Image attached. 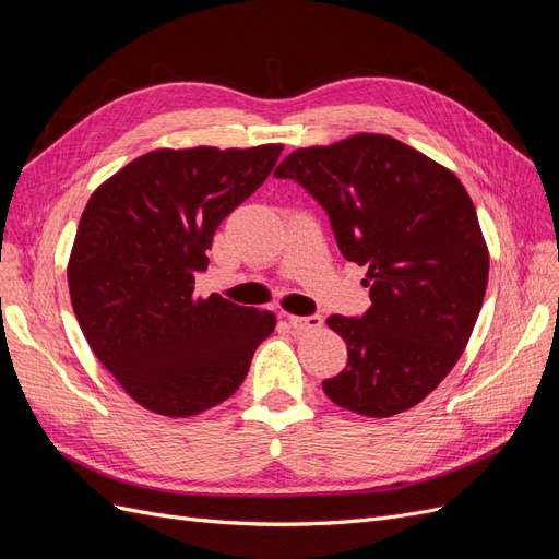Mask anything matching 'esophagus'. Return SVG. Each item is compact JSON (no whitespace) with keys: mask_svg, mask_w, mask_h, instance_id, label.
I'll return each instance as SVG.
<instances>
[{"mask_svg":"<svg viewBox=\"0 0 559 559\" xmlns=\"http://www.w3.org/2000/svg\"><path fill=\"white\" fill-rule=\"evenodd\" d=\"M286 319H289V324L296 331H314V329H321V324H324V319H321V314H310V317L289 314Z\"/></svg>","mask_w":559,"mask_h":559,"instance_id":"34e87169","label":"esophagus"}]
</instances>
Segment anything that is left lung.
<instances>
[{
	"label": "left lung",
	"instance_id": "8db88e82",
	"mask_svg": "<svg viewBox=\"0 0 559 559\" xmlns=\"http://www.w3.org/2000/svg\"><path fill=\"white\" fill-rule=\"evenodd\" d=\"M275 177L298 181L326 210L343 257L368 267L373 306L326 319L347 343L326 396L366 417L413 408L462 357L487 289L489 253L462 181L370 132L296 148Z\"/></svg>",
	"mask_w": 559,
	"mask_h": 559
}]
</instances>
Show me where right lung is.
<instances>
[{"label": "right lung", "instance_id": "add662e5", "mask_svg": "<svg viewBox=\"0 0 559 559\" xmlns=\"http://www.w3.org/2000/svg\"><path fill=\"white\" fill-rule=\"evenodd\" d=\"M282 148H156L83 210L67 265L72 308L95 357L146 411L191 417L226 401L273 333V312L198 298L195 273Z\"/></svg>", "mask_w": 559, "mask_h": 559}]
</instances>
